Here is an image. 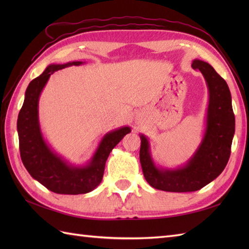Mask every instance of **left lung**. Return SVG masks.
Here are the masks:
<instances>
[{"label": "left lung", "instance_id": "obj_1", "mask_svg": "<svg viewBox=\"0 0 249 249\" xmlns=\"http://www.w3.org/2000/svg\"><path fill=\"white\" fill-rule=\"evenodd\" d=\"M192 67L202 73L209 89L205 129L198 149L184 166L166 169L155 165L147 137L140 135V162L143 176L152 187L165 192L199 190L223 172L231 153L235 131L228 84L209 63L194 60Z\"/></svg>", "mask_w": 249, "mask_h": 249}]
</instances>
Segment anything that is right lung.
Segmentation results:
<instances>
[{"instance_id":"right-lung-1","label":"right lung","mask_w":249,"mask_h":249,"mask_svg":"<svg viewBox=\"0 0 249 249\" xmlns=\"http://www.w3.org/2000/svg\"><path fill=\"white\" fill-rule=\"evenodd\" d=\"M81 64L83 62L80 61L50 64L40 76L30 82L18 115L19 149L23 165L32 178L55 194H87L96 188L103 179L105 165L110 152L125 135L130 133L128 126L109 131L99 142L91 160L82 166L71 165L57 155L47 143L41 134L38 119L40 94L54 71Z\"/></svg>"}]
</instances>
